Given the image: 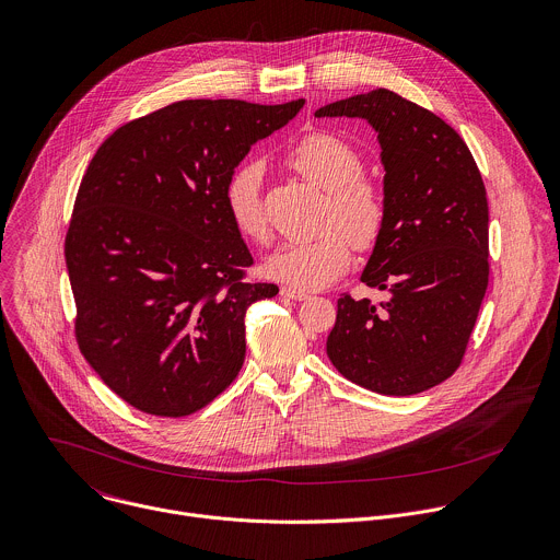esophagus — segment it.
Wrapping results in <instances>:
<instances>
[{"label": "esophagus", "mask_w": 560, "mask_h": 560, "mask_svg": "<svg viewBox=\"0 0 560 560\" xmlns=\"http://www.w3.org/2000/svg\"><path fill=\"white\" fill-rule=\"evenodd\" d=\"M281 296L292 299V301H305L307 292H301V290H294V288H281Z\"/></svg>", "instance_id": "esophagus-1"}]
</instances>
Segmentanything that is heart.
<instances>
[{"instance_id":"b5f03b06","label":"heart","mask_w":560,"mask_h":560,"mask_svg":"<svg viewBox=\"0 0 560 560\" xmlns=\"http://www.w3.org/2000/svg\"><path fill=\"white\" fill-rule=\"evenodd\" d=\"M285 160L301 177L325 191L316 222L320 233L312 240L279 244L264 270L294 290H320L345 275L351 264V246L358 250L376 246L385 226V196L378 182L360 173L358 149L336 133L316 131L301 138ZM261 177L264 164L248 160L231 173L224 186V205L233 226L253 242L268 240Z\"/></svg>"}]
</instances>
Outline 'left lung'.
Instances as JSON below:
<instances>
[{"mask_svg":"<svg viewBox=\"0 0 560 560\" xmlns=\"http://www.w3.org/2000/svg\"><path fill=\"white\" fill-rule=\"evenodd\" d=\"M316 118H362L378 133L385 226L360 281L387 290L338 299L327 355L383 396L422 394L455 374L488 288V200L462 136L433 112L374 90L329 103Z\"/></svg>","mask_w":560,"mask_h":560,"instance_id":"1","label":"left lung"}]
</instances>
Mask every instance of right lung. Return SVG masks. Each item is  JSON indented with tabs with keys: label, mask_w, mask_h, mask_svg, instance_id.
Listing matches in <instances>:
<instances>
[{
	"label": "right lung",
	"mask_w": 560,
	"mask_h": 560,
	"mask_svg": "<svg viewBox=\"0 0 560 560\" xmlns=\"http://www.w3.org/2000/svg\"><path fill=\"white\" fill-rule=\"evenodd\" d=\"M303 103L179 101L122 125L94 153L66 237L77 340L133 409L191 416L237 378L246 312L279 288L244 279L253 255L224 186Z\"/></svg>",
	"instance_id": "add662e5"
}]
</instances>
